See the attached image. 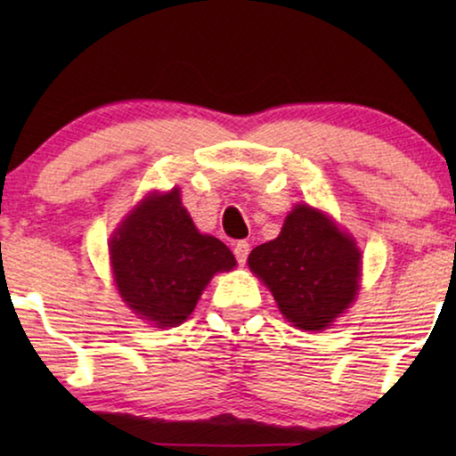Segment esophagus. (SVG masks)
Masks as SVG:
<instances>
[{
    "label": "esophagus",
    "instance_id": "esophagus-1",
    "mask_svg": "<svg viewBox=\"0 0 456 456\" xmlns=\"http://www.w3.org/2000/svg\"><path fill=\"white\" fill-rule=\"evenodd\" d=\"M248 251H251V245H248L247 240H239L234 245V257H236V261H239L240 265H245V261L248 257Z\"/></svg>",
    "mask_w": 456,
    "mask_h": 456
}]
</instances>
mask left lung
Instances as JSON below:
<instances>
[{"instance_id": "1", "label": "left lung", "mask_w": 456, "mask_h": 456, "mask_svg": "<svg viewBox=\"0 0 456 456\" xmlns=\"http://www.w3.org/2000/svg\"><path fill=\"white\" fill-rule=\"evenodd\" d=\"M248 267L298 330H326L359 292L361 251L320 209L297 205L278 239L255 247Z\"/></svg>"}]
</instances>
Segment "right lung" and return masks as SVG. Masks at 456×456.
<instances>
[{
    "label": "right lung",
    "mask_w": 456,
    "mask_h": 456,
    "mask_svg": "<svg viewBox=\"0 0 456 456\" xmlns=\"http://www.w3.org/2000/svg\"><path fill=\"white\" fill-rule=\"evenodd\" d=\"M110 261L122 301L155 328L180 326L209 280L236 265L220 239L195 228L178 189L151 192L124 217Z\"/></svg>",
    "instance_id": "right-lung-1"
}]
</instances>
